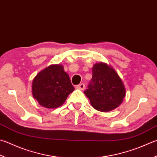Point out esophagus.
I'll return each mask as SVG.
<instances>
[{"label": "esophagus", "instance_id": "1", "mask_svg": "<svg viewBox=\"0 0 157 157\" xmlns=\"http://www.w3.org/2000/svg\"><path fill=\"white\" fill-rule=\"evenodd\" d=\"M78 90H85V84L83 83H81V84H79L78 85H76V87Z\"/></svg>", "mask_w": 157, "mask_h": 157}]
</instances>
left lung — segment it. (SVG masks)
<instances>
[{
  "mask_svg": "<svg viewBox=\"0 0 157 157\" xmlns=\"http://www.w3.org/2000/svg\"><path fill=\"white\" fill-rule=\"evenodd\" d=\"M84 94L96 110L108 112L121 105L126 96L122 79L112 66L98 63L92 67V78Z\"/></svg>",
  "mask_w": 157,
  "mask_h": 157,
  "instance_id": "left-lung-1",
  "label": "left lung"
}]
</instances>
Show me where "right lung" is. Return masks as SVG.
I'll list each match as a JSON object with an SVG mask.
<instances>
[{"mask_svg": "<svg viewBox=\"0 0 157 157\" xmlns=\"http://www.w3.org/2000/svg\"><path fill=\"white\" fill-rule=\"evenodd\" d=\"M74 90L69 75L60 64L51 65L40 71L32 82L33 96L47 109L61 106Z\"/></svg>", "mask_w": 157, "mask_h": 157, "instance_id": "1", "label": "right lung"}]
</instances>
